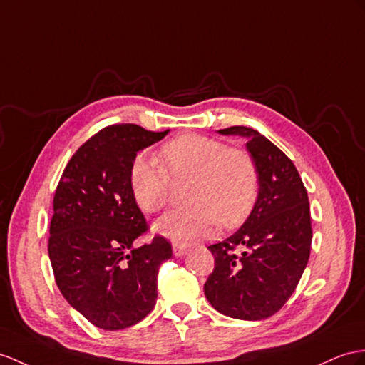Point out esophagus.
I'll return each instance as SVG.
<instances>
[{"instance_id":"34e87169","label":"esophagus","mask_w":365,"mask_h":365,"mask_svg":"<svg viewBox=\"0 0 365 365\" xmlns=\"http://www.w3.org/2000/svg\"><path fill=\"white\" fill-rule=\"evenodd\" d=\"M187 247L185 246H182V245H178V243H175L173 245V254H175V257H184L185 254H187Z\"/></svg>"}]
</instances>
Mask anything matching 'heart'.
<instances>
[{
	"label": "heart",
	"mask_w": 365,
	"mask_h": 365,
	"mask_svg": "<svg viewBox=\"0 0 365 365\" xmlns=\"http://www.w3.org/2000/svg\"><path fill=\"white\" fill-rule=\"evenodd\" d=\"M163 165L144 155L130 167V190L140 210L158 213L167 207L172 181H190L185 212H172L155 230L173 243L189 245L212 237L220 223L237 227L251 215L259 200L260 175L255 159L242 148L187 133L159 150Z\"/></svg>",
	"instance_id": "b5f03b06"
}]
</instances>
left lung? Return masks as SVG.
<instances>
[{
	"label": "left lung",
	"instance_id": "1",
	"mask_svg": "<svg viewBox=\"0 0 365 365\" xmlns=\"http://www.w3.org/2000/svg\"><path fill=\"white\" fill-rule=\"evenodd\" d=\"M220 133L247 139L260 192L245 225L209 246L215 266L204 294L221 314L262 321L287 304L307 268L313 238L308 195L296 165L259 131L229 127Z\"/></svg>",
	"mask_w": 365,
	"mask_h": 365
}]
</instances>
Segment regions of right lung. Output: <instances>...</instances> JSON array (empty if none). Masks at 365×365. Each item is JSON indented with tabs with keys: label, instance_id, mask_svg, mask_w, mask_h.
I'll list each match as a JSON object with an SVG mask.
<instances>
[{
	"label": "right lung",
	"instance_id": "right-lung-1",
	"mask_svg": "<svg viewBox=\"0 0 365 365\" xmlns=\"http://www.w3.org/2000/svg\"><path fill=\"white\" fill-rule=\"evenodd\" d=\"M167 133L135 123L102 128L78 147L56 189L48 242L56 283L102 330H123L153 309L159 266L172 257L159 235L133 246L148 225L130 190L136 153Z\"/></svg>",
	"mask_w": 365,
	"mask_h": 365
}]
</instances>
